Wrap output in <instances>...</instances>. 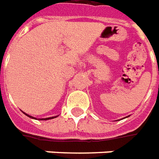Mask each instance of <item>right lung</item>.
I'll list each match as a JSON object with an SVG mask.
<instances>
[{
	"label": "right lung",
	"mask_w": 159,
	"mask_h": 159,
	"mask_svg": "<svg viewBox=\"0 0 159 159\" xmlns=\"http://www.w3.org/2000/svg\"><path fill=\"white\" fill-rule=\"evenodd\" d=\"M23 113H24V112H23ZM24 113V114H25V115H27L28 117H30V118H31V119H34V117L30 116V115H29V114H27V113ZM54 118H57V116L51 117V118H46V119H40V120H47V119H54Z\"/></svg>",
	"instance_id": "right-lung-1"
}]
</instances>
